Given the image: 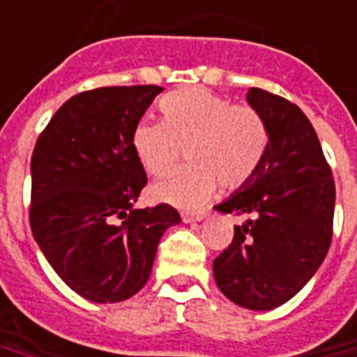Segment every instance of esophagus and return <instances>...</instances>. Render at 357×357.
<instances>
[{
	"label": "esophagus",
	"mask_w": 357,
	"mask_h": 357,
	"mask_svg": "<svg viewBox=\"0 0 357 357\" xmlns=\"http://www.w3.org/2000/svg\"><path fill=\"white\" fill-rule=\"evenodd\" d=\"M208 211H198V213H183V222H200L206 219Z\"/></svg>",
	"instance_id": "34e87169"
}]
</instances>
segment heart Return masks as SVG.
I'll use <instances>...</instances> for the list:
<instances>
[{"label":"heart","instance_id":"heart-1","mask_svg":"<svg viewBox=\"0 0 357 357\" xmlns=\"http://www.w3.org/2000/svg\"><path fill=\"white\" fill-rule=\"evenodd\" d=\"M165 121L140 119L132 149L151 176H167L187 148L189 167L151 187V197L176 208L206 202L221 181L238 189L258 172L268 149V127L257 108L232 105L204 88L168 95L160 102Z\"/></svg>","mask_w":357,"mask_h":357}]
</instances>
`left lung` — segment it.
<instances>
[{
	"label": "left lung",
	"instance_id": "obj_1",
	"mask_svg": "<svg viewBox=\"0 0 357 357\" xmlns=\"http://www.w3.org/2000/svg\"><path fill=\"white\" fill-rule=\"evenodd\" d=\"M247 102L268 127L258 172L217 206L247 215L213 260L217 287L236 305L269 311L305 287L328 255L333 236L335 181L311 121L298 106L260 88Z\"/></svg>",
	"mask_w": 357,
	"mask_h": 357
}]
</instances>
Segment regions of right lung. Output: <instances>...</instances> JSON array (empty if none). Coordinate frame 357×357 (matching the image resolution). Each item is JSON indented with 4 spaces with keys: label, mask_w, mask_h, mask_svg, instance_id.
I'll list each match as a JSON object with an SVG mask.
<instances>
[{
    "label": "right lung",
    "mask_w": 357,
    "mask_h": 357,
    "mask_svg": "<svg viewBox=\"0 0 357 357\" xmlns=\"http://www.w3.org/2000/svg\"><path fill=\"white\" fill-rule=\"evenodd\" d=\"M160 91L110 86L75 95L54 114L31 155L35 241L59 279L95 303L142 290L159 239L181 222L168 204L132 209L148 183L132 129Z\"/></svg>",
    "instance_id": "right-lung-1"
}]
</instances>
